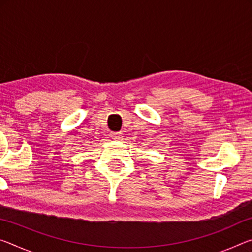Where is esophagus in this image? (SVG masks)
<instances>
[{
	"label": "esophagus",
	"instance_id": "esophagus-1",
	"mask_svg": "<svg viewBox=\"0 0 252 252\" xmlns=\"http://www.w3.org/2000/svg\"><path fill=\"white\" fill-rule=\"evenodd\" d=\"M111 135H112V139H114V140H121L122 139L121 132H113Z\"/></svg>",
	"mask_w": 252,
	"mask_h": 252
}]
</instances>
